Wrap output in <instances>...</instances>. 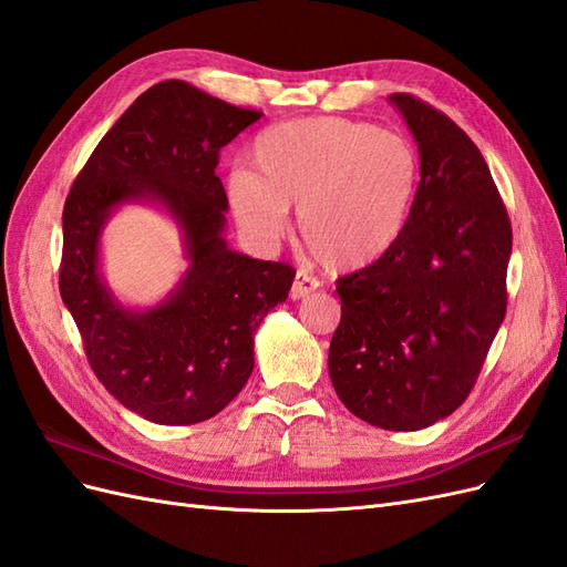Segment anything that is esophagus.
I'll list each match as a JSON object with an SVG mask.
<instances>
[{
  "mask_svg": "<svg viewBox=\"0 0 567 567\" xmlns=\"http://www.w3.org/2000/svg\"><path fill=\"white\" fill-rule=\"evenodd\" d=\"M317 288H319V281L315 277H310V274H305V271H298L293 279V286H290V300H302L310 293H315Z\"/></svg>",
  "mask_w": 567,
  "mask_h": 567,
  "instance_id": "34e87169",
  "label": "esophagus"
}]
</instances>
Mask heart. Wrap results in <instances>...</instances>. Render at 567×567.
<instances>
[{
    "instance_id": "heart-1",
    "label": "heart",
    "mask_w": 567,
    "mask_h": 567,
    "mask_svg": "<svg viewBox=\"0 0 567 567\" xmlns=\"http://www.w3.org/2000/svg\"><path fill=\"white\" fill-rule=\"evenodd\" d=\"M250 167L227 177L238 229L271 248L288 229V210L298 208L302 244L338 271L371 267L400 244L421 177L409 140L346 117L265 130Z\"/></svg>"
}]
</instances>
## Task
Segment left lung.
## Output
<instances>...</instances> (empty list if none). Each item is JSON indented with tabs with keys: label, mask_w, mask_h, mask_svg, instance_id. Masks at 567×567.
Segmentation results:
<instances>
[{
	"label": "left lung",
	"mask_w": 567,
	"mask_h": 567,
	"mask_svg": "<svg viewBox=\"0 0 567 567\" xmlns=\"http://www.w3.org/2000/svg\"><path fill=\"white\" fill-rule=\"evenodd\" d=\"M421 161L406 229L383 260L338 279L329 373L340 402L385 431L447 419L506 315L511 221L483 153L454 120L392 94Z\"/></svg>",
	"instance_id": "8db88e82"
}]
</instances>
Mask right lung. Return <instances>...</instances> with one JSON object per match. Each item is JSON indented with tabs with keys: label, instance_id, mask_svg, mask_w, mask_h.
<instances>
[{
	"label": "right lung",
	"instance_id": "right-lung-1",
	"mask_svg": "<svg viewBox=\"0 0 567 567\" xmlns=\"http://www.w3.org/2000/svg\"><path fill=\"white\" fill-rule=\"evenodd\" d=\"M260 117L182 80L153 84L99 142L65 198L63 305L96 379L146 421L192 425L219 414L250 379L255 333L296 279L290 265L252 260L225 238L219 151ZM130 202L158 204L176 219L189 262L153 308L120 303L100 271V236Z\"/></svg>",
	"mask_w": 567,
	"mask_h": 567
}]
</instances>
